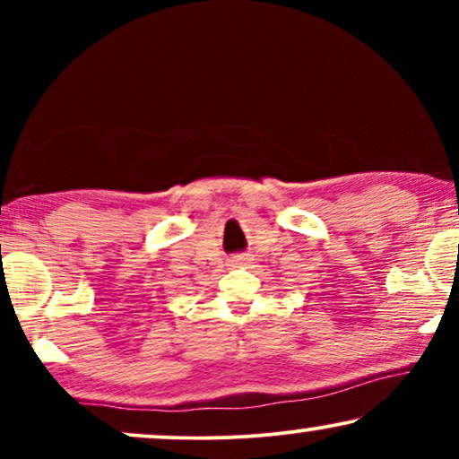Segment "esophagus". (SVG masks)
<instances>
[{"label": "esophagus", "mask_w": 459, "mask_h": 459, "mask_svg": "<svg viewBox=\"0 0 459 459\" xmlns=\"http://www.w3.org/2000/svg\"><path fill=\"white\" fill-rule=\"evenodd\" d=\"M250 259H248V255H234L230 259V265L231 267H242V265H247Z\"/></svg>", "instance_id": "esophagus-1"}]
</instances>
